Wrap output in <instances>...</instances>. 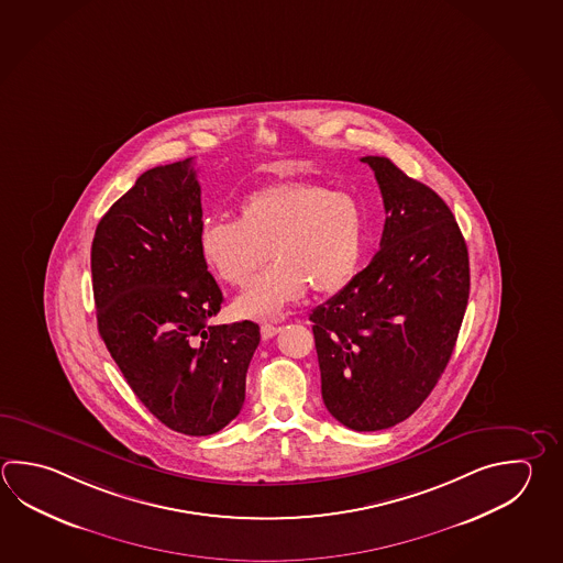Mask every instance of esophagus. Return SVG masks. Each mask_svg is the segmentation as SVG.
I'll use <instances>...</instances> for the list:
<instances>
[{
	"label": "esophagus",
	"instance_id": "obj_1",
	"mask_svg": "<svg viewBox=\"0 0 563 563\" xmlns=\"http://www.w3.org/2000/svg\"><path fill=\"white\" fill-rule=\"evenodd\" d=\"M278 330H280V327H275V324H263L261 334H263V339L268 340L278 334Z\"/></svg>",
	"mask_w": 563,
	"mask_h": 563
}]
</instances>
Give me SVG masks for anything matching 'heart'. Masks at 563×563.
<instances>
[{"label":"heart","mask_w":563,"mask_h":563,"mask_svg":"<svg viewBox=\"0 0 563 563\" xmlns=\"http://www.w3.org/2000/svg\"><path fill=\"white\" fill-rule=\"evenodd\" d=\"M366 214L351 192L288 180L246 195L236 221L207 219L199 233L202 263L229 287H244L266 251L275 265L234 302L244 319H275L305 297L339 292L361 268Z\"/></svg>","instance_id":"obj_1"}]
</instances>
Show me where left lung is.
I'll return each mask as SVG.
<instances>
[{
  "mask_svg": "<svg viewBox=\"0 0 563 563\" xmlns=\"http://www.w3.org/2000/svg\"><path fill=\"white\" fill-rule=\"evenodd\" d=\"M383 192L380 251L310 320L322 400L340 424L374 432L415 415L456 346L470 261L456 219L386 157H362Z\"/></svg>",
  "mask_w": 563,
  "mask_h": 563,
  "instance_id": "1",
  "label": "left lung"
}]
</instances>
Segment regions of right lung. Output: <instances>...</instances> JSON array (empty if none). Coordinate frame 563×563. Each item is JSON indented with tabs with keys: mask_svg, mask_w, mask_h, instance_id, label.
<instances>
[{
	"mask_svg": "<svg viewBox=\"0 0 563 563\" xmlns=\"http://www.w3.org/2000/svg\"><path fill=\"white\" fill-rule=\"evenodd\" d=\"M192 159L148 169L99 221L91 244L97 329L159 422L209 435L234 420L261 342L251 320L212 324L223 292L199 255Z\"/></svg>",
	"mask_w": 563,
	"mask_h": 563,
	"instance_id": "right-lung-1",
	"label": "right lung"
}]
</instances>
